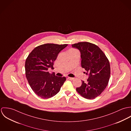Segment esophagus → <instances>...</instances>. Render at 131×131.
Listing matches in <instances>:
<instances>
[{
    "label": "esophagus",
    "instance_id": "34e87169",
    "mask_svg": "<svg viewBox=\"0 0 131 131\" xmlns=\"http://www.w3.org/2000/svg\"><path fill=\"white\" fill-rule=\"evenodd\" d=\"M68 79H69L70 80H74V78H71V77H68Z\"/></svg>",
    "mask_w": 131,
    "mask_h": 131
}]
</instances>
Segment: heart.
Returning <instances> with one entry per match:
<instances>
[{"label": "heart", "instance_id": "heart-1", "mask_svg": "<svg viewBox=\"0 0 131 131\" xmlns=\"http://www.w3.org/2000/svg\"><path fill=\"white\" fill-rule=\"evenodd\" d=\"M70 50H75V49H71Z\"/></svg>", "mask_w": 131, "mask_h": 131}]
</instances>
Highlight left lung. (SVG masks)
<instances>
[{"label": "left lung", "instance_id": "1", "mask_svg": "<svg viewBox=\"0 0 131 131\" xmlns=\"http://www.w3.org/2000/svg\"><path fill=\"white\" fill-rule=\"evenodd\" d=\"M81 53V66L88 75L86 82L76 88L77 92L88 99L95 98L106 88L111 75L110 62L103 52L97 45L87 42L72 45Z\"/></svg>", "mask_w": 131, "mask_h": 131}]
</instances>
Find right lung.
Returning a JSON list of instances; mask_svg holds the SVG:
<instances>
[{
    "label": "right lung",
    "instance_id": "obj_1",
    "mask_svg": "<svg viewBox=\"0 0 131 131\" xmlns=\"http://www.w3.org/2000/svg\"><path fill=\"white\" fill-rule=\"evenodd\" d=\"M68 44L47 43L38 46L29 54L25 62L26 75L33 91L43 99L51 98L57 93L66 78L57 77L48 72L53 69L58 53Z\"/></svg>",
    "mask_w": 131,
    "mask_h": 131
}]
</instances>
